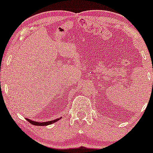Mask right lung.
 <instances>
[{"mask_svg": "<svg viewBox=\"0 0 153 153\" xmlns=\"http://www.w3.org/2000/svg\"><path fill=\"white\" fill-rule=\"evenodd\" d=\"M61 118H57L56 120H51V121H47V122H37V121H33V120H31L30 119L26 118V120H27L30 123L33 124L34 126H47V125H51V124L57 122L58 120H60Z\"/></svg>", "mask_w": 153, "mask_h": 153, "instance_id": "obj_1", "label": "right lung"}]
</instances>
